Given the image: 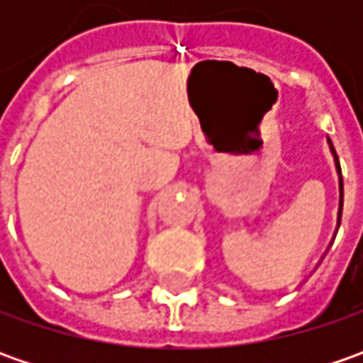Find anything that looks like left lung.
I'll use <instances>...</instances> for the list:
<instances>
[{
  "label": "left lung",
  "instance_id": "1",
  "mask_svg": "<svg viewBox=\"0 0 363 363\" xmlns=\"http://www.w3.org/2000/svg\"><path fill=\"white\" fill-rule=\"evenodd\" d=\"M328 145L331 155H333V163H335V172H337V177H340V210H337V228H340V222H342V208H343V179H342V167H340V160H337V153L333 149V143L328 137Z\"/></svg>",
  "mask_w": 363,
  "mask_h": 363
}]
</instances>
